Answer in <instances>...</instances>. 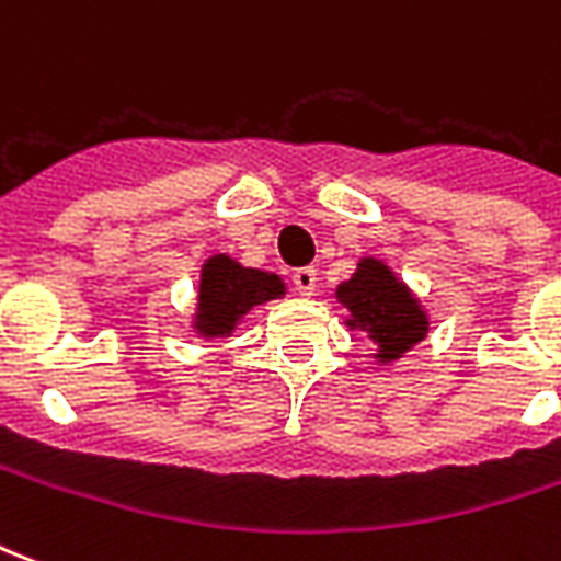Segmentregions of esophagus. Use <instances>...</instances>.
I'll list each match as a JSON object with an SVG mask.
<instances>
[{"label": "esophagus", "instance_id": "obj_1", "mask_svg": "<svg viewBox=\"0 0 561 561\" xmlns=\"http://www.w3.org/2000/svg\"><path fill=\"white\" fill-rule=\"evenodd\" d=\"M294 288L297 291L304 294V297H309V294H316V285H318V273L316 267H300V270H294Z\"/></svg>", "mask_w": 561, "mask_h": 561}]
</instances>
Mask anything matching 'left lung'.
Returning <instances> with one entry per match:
<instances>
[{"instance_id": "left-lung-1", "label": "left lung", "mask_w": 561, "mask_h": 561, "mask_svg": "<svg viewBox=\"0 0 561 561\" xmlns=\"http://www.w3.org/2000/svg\"><path fill=\"white\" fill-rule=\"evenodd\" d=\"M340 304L352 312L348 328L369 330L378 342V360H397L426 336V316L412 291L381 261L366 257L352 279L336 288Z\"/></svg>"}]
</instances>
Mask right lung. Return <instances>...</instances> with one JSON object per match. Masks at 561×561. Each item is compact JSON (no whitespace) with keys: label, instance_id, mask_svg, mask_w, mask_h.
<instances>
[{"label":"right lung","instance_id":"obj_1","mask_svg":"<svg viewBox=\"0 0 561 561\" xmlns=\"http://www.w3.org/2000/svg\"><path fill=\"white\" fill-rule=\"evenodd\" d=\"M285 294L279 276L240 267L233 257L213 255L201 270L195 328L204 336H225L255 306Z\"/></svg>","mask_w":561,"mask_h":561}]
</instances>
